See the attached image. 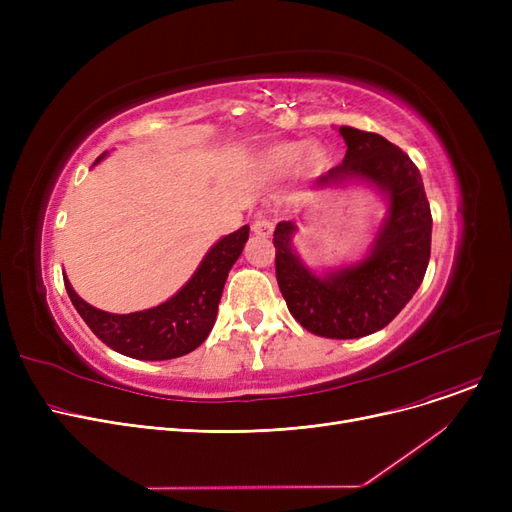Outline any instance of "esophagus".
Returning a JSON list of instances; mask_svg holds the SVG:
<instances>
[{"mask_svg": "<svg viewBox=\"0 0 512 512\" xmlns=\"http://www.w3.org/2000/svg\"><path fill=\"white\" fill-rule=\"evenodd\" d=\"M251 228H253V234H255V236H261V238H270L272 232H274V224H272L270 220H265V218L255 220Z\"/></svg>", "mask_w": 512, "mask_h": 512, "instance_id": "esophagus-1", "label": "esophagus"}]
</instances>
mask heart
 I'll return each mask as SVG.
<instances>
[{
	"label": "heart",
	"instance_id": "heart-1",
	"mask_svg": "<svg viewBox=\"0 0 512 512\" xmlns=\"http://www.w3.org/2000/svg\"><path fill=\"white\" fill-rule=\"evenodd\" d=\"M330 164V151L319 141H284L267 147L261 155V168L267 176L282 178L294 166L303 176H317Z\"/></svg>",
	"mask_w": 512,
	"mask_h": 512
}]
</instances>
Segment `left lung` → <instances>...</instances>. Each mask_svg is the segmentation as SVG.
<instances>
[{
  "label": "left lung",
  "instance_id": "1",
  "mask_svg": "<svg viewBox=\"0 0 512 512\" xmlns=\"http://www.w3.org/2000/svg\"><path fill=\"white\" fill-rule=\"evenodd\" d=\"M342 164L313 182V191L363 184L386 205L367 253L330 270H313L294 247L299 220L274 232L276 278L288 311L324 338H361L386 328L423 282L432 251V211L411 157L375 132L340 126Z\"/></svg>",
  "mask_w": 512,
  "mask_h": 512
}]
</instances>
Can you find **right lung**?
Wrapping results in <instances>:
<instances>
[{
  "instance_id": "obj_1",
  "label": "right lung",
  "mask_w": 512,
  "mask_h": 512,
  "mask_svg": "<svg viewBox=\"0 0 512 512\" xmlns=\"http://www.w3.org/2000/svg\"><path fill=\"white\" fill-rule=\"evenodd\" d=\"M105 157L99 155L95 164ZM93 164V166H95ZM249 240V226L220 238L205 253L195 274L174 297L157 307L134 313H107L83 301L64 276L74 309L93 334L116 353L141 361H168L188 355L209 336L224 284Z\"/></svg>"
}]
</instances>
